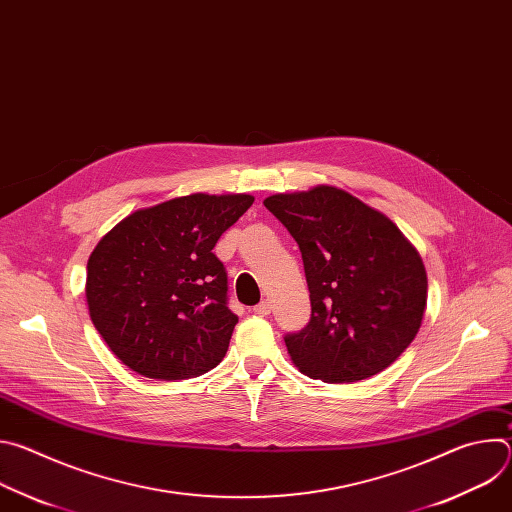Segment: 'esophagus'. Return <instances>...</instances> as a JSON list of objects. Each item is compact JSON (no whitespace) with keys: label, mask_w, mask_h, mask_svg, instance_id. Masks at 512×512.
Returning <instances> with one entry per match:
<instances>
[{"label":"esophagus","mask_w":512,"mask_h":512,"mask_svg":"<svg viewBox=\"0 0 512 512\" xmlns=\"http://www.w3.org/2000/svg\"><path fill=\"white\" fill-rule=\"evenodd\" d=\"M271 312V302L269 300H263V302H259L257 306H255V314L257 316H267Z\"/></svg>","instance_id":"esophagus-1"}]
</instances>
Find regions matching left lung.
<instances>
[{
	"label": "left lung",
	"instance_id": "8db88e82",
	"mask_svg": "<svg viewBox=\"0 0 512 512\" xmlns=\"http://www.w3.org/2000/svg\"><path fill=\"white\" fill-rule=\"evenodd\" d=\"M265 208L296 239L312 318L285 334L287 352L310 379H369L413 342L427 304L417 249L389 218L334 186L273 194Z\"/></svg>",
	"mask_w": 512,
	"mask_h": 512
}]
</instances>
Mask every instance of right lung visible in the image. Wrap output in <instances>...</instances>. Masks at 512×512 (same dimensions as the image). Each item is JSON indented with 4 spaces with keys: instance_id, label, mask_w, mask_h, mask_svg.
Instances as JSON below:
<instances>
[{
    "instance_id": "obj_1",
    "label": "right lung",
    "mask_w": 512,
    "mask_h": 512,
    "mask_svg": "<svg viewBox=\"0 0 512 512\" xmlns=\"http://www.w3.org/2000/svg\"><path fill=\"white\" fill-rule=\"evenodd\" d=\"M249 194H190L125 216L87 263L89 314L113 354L148 379L214 369L239 318L212 249L253 204Z\"/></svg>"
}]
</instances>
